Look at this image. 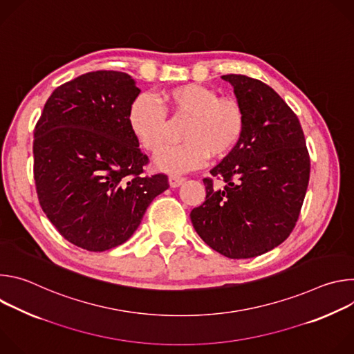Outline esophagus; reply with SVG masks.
I'll list each match as a JSON object with an SVG mask.
<instances>
[{"label":"esophagus","mask_w":354,"mask_h":354,"mask_svg":"<svg viewBox=\"0 0 354 354\" xmlns=\"http://www.w3.org/2000/svg\"><path fill=\"white\" fill-rule=\"evenodd\" d=\"M168 180H169L171 187H178V186H180V185L183 183L185 178H182V176H179V175H169Z\"/></svg>","instance_id":"34e87169"}]
</instances>
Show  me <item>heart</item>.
<instances>
[{
    "instance_id": "1",
    "label": "heart",
    "mask_w": 354,
    "mask_h": 354,
    "mask_svg": "<svg viewBox=\"0 0 354 354\" xmlns=\"http://www.w3.org/2000/svg\"><path fill=\"white\" fill-rule=\"evenodd\" d=\"M162 106L148 95L137 96L129 109V126L140 145L151 154L164 147L171 122L187 119L182 130L185 142L158 154V168L182 174L203 165L209 156L224 158L239 144L245 130V112L234 97H220L213 88L185 84L160 93Z\"/></svg>"
}]
</instances>
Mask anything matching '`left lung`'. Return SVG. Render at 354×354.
Segmentation results:
<instances>
[{"label": "left lung", "instance_id": "1", "mask_svg": "<svg viewBox=\"0 0 354 354\" xmlns=\"http://www.w3.org/2000/svg\"><path fill=\"white\" fill-rule=\"evenodd\" d=\"M245 112L239 144L205 178L206 200L190 212L192 224L210 248L231 259L272 250L288 238L310 180L304 131L290 106L265 82L223 75Z\"/></svg>", "mask_w": 354, "mask_h": 354}]
</instances>
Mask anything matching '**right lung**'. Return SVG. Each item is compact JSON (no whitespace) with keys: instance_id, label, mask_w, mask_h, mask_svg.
Wrapping results in <instances>:
<instances>
[{"instance_id":"1","label":"right lung","mask_w":354,"mask_h":354,"mask_svg":"<svg viewBox=\"0 0 354 354\" xmlns=\"http://www.w3.org/2000/svg\"><path fill=\"white\" fill-rule=\"evenodd\" d=\"M138 93L126 73H86L53 91L35 126L40 207L62 236L91 252L126 242L169 187L165 174L144 175L148 157L129 126Z\"/></svg>"}]
</instances>
